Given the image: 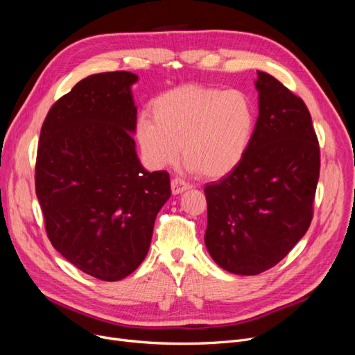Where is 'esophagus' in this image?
<instances>
[{"label":"esophagus","instance_id":"esophagus-1","mask_svg":"<svg viewBox=\"0 0 355 355\" xmlns=\"http://www.w3.org/2000/svg\"><path fill=\"white\" fill-rule=\"evenodd\" d=\"M189 188H191V185L187 184L185 180H182V179H179V178L171 179V192H173L175 196H176V194H180V192H184V191H187V189H189Z\"/></svg>","mask_w":355,"mask_h":355}]
</instances>
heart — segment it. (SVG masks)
<instances>
[{"label": "heart", "mask_w": 355, "mask_h": 355, "mask_svg": "<svg viewBox=\"0 0 355 355\" xmlns=\"http://www.w3.org/2000/svg\"><path fill=\"white\" fill-rule=\"evenodd\" d=\"M256 125L252 99L241 90L188 84L161 93L151 121L137 124V142L153 167L185 163L206 178H222L240 166Z\"/></svg>", "instance_id": "b5f03b06"}]
</instances>
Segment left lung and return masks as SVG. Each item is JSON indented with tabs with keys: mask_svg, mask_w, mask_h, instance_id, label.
Masks as SVG:
<instances>
[{
	"mask_svg": "<svg viewBox=\"0 0 355 355\" xmlns=\"http://www.w3.org/2000/svg\"><path fill=\"white\" fill-rule=\"evenodd\" d=\"M259 116L240 166L204 188V243L223 270L256 275L275 266L308 231L320 146L305 102L257 71Z\"/></svg>",
	"mask_w": 355,
	"mask_h": 355,
	"instance_id": "1",
	"label": "left lung"
}]
</instances>
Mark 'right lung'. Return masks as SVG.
Masks as SVG:
<instances>
[{"mask_svg":"<svg viewBox=\"0 0 355 355\" xmlns=\"http://www.w3.org/2000/svg\"><path fill=\"white\" fill-rule=\"evenodd\" d=\"M127 71L94 73L55 102L41 127L35 192L53 247L83 272L118 282L142 263L166 170L149 173L135 149L137 110Z\"/></svg>","mask_w":355,"mask_h":355,"instance_id":"right-lung-1","label":"right lung"}]
</instances>
